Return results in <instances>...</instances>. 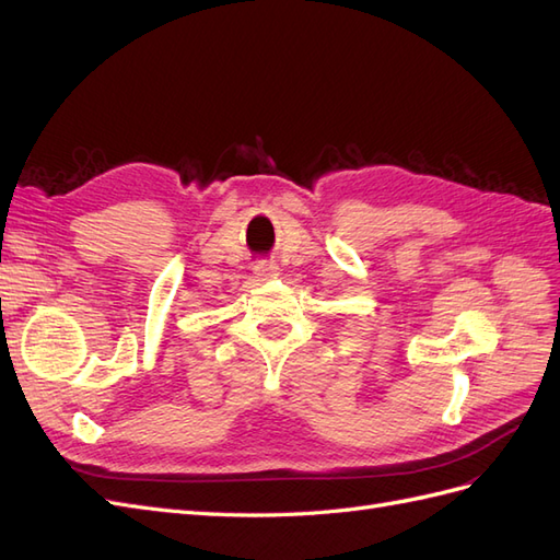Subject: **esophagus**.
Segmentation results:
<instances>
[{"label": "esophagus", "mask_w": 560, "mask_h": 560, "mask_svg": "<svg viewBox=\"0 0 560 560\" xmlns=\"http://www.w3.org/2000/svg\"><path fill=\"white\" fill-rule=\"evenodd\" d=\"M253 275L258 277L260 281L277 279V277H279V267H277V262H267V260L255 262V265H253Z\"/></svg>", "instance_id": "1"}]
</instances>
